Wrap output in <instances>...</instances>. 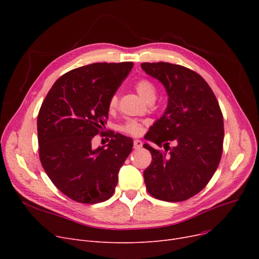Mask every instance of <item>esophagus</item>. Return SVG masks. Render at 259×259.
Returning a JSON list of instances; mask_svg holds the SVG:
<instances>
[{"instance_id": "1", "label": "esophagus", "mask_w": 259, "mask_h": 259, "mask_svg": "<svg viewBox=\"0 0 259 259\" xmlns=\"http://www.w3.org/2000/svg\"><path fill=\"white\" fill-rule=\"evenodd\" d=\"M142 146H143L142 141H140V140H134V142H133V148H134V149H140V148H142Z\"/></svg>"}]
</instances>
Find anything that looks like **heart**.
Instances as JSON below:
<instances>
[{
    "instance_id": "heart-1",
    "label": "heart",
    "mask_w": 259,
    "mask_h": 259,
    "mask_svg": "<svg viewBox=\"0 0 259 259\" xmlns=\"http://www.w3.org/2000/svg\"><path fill=\"white\" fill-rule=\"evenodd\" d=\"M134 88L144 101L147 102L148 100L155 99L156 88L151 80H149L147 78H141L137 81V83H135ZM117 105H118V97L116 94H113L110 98V100H109V104H108L109 109H110V110H114V109L117 107ZM120 129L122 132L130 135H140L143 132L144 128H143V124H141L140 121L129 119L121 126Z\"/></svg>"
}]
</instances>
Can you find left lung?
<instances>
[{
	"label": "left lung",
	"mask_w": 259,
	"mask_h": 259,
	"mask_svg": "<svg viewBox=\"0 0 259 259\" xmlns=\"http://www.w3.org/2000/svg\"><path fill=\"white\" fill-rule=\"evenodd\" d=\"M142 69L157 78L168 94L165 113L145 139L152 161L144 171L148 192L165 201H184L207 186L222 158L224 117L212 89L198 73L181 65L143 63ZM176 146L170 148L168 141Z\"/></svg>",
	"instance_id": "8db88e82"
}]
</instances>
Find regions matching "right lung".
<instances>
[{"label": "right lung", "mask_w": 259, "mask_h": 259, "mask_svg": "<svg viewBox=\"0 0 259 259\" xmlns=\"http://www.w3.org/2000/svg\"><path fill=\"white\" fill-rule=\"evenodd\" d=\"M133 67L132 62L94 63L62 75L37 115L38 154L48 178L61 192L81 203L110 198L118 171L132 151L130 138L110 133L107 148L93 149L103 133L109 100Z\"/></svg>", "instance_id": "1"}]
</instances>
